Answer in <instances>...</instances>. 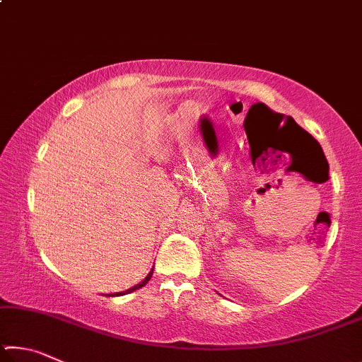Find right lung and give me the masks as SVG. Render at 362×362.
<instances>
[{
    "label": "right lung",
    "instance_id": "obj_1",
    "mask_svg": "<svg viewBox=\"0 0 362 362\" xmlns=\"http://www.w3.org/2000/svg\"><path fill=\"white\" fill-rule=\"evenodd\" d=\"M151 274H153V268H151V272L146 274L145 276V279L142 281V283H139V284H136L134 287H131V289H127V291H124V292H116V293H113V297L115 296H124V293H129V292H134V291H137V289H140V287H144L146 283H148V281L151 279Z\"/></svg>",
    "mask_w": 362,
    "mask_h": 362
}]
</instances>
